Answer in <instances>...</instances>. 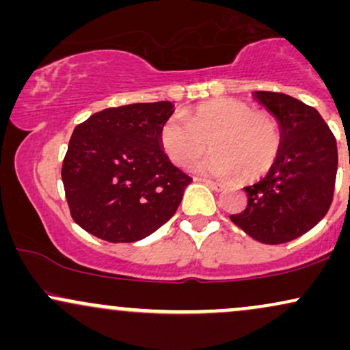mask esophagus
Listing matches in <instances>:
<instances>
[{"mask_svg":"<svg viewBox=\"0 0 350 350\" xmlns=\"http://www.w3.org/2000/svg\"><path fill=\"white\" fill-rule=\"evenodd\" d=\"M204 183H206L208 187L214 189V191H224V187H226V184L217 183V180H211V179H204Z\"/></svg>","mask_w":350,"mask_h":350,"instance_id":"34e87169","label":"esophagus"}]
</instances>
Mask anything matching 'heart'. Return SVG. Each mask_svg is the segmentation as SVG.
Masks as SVG:
<instances>
[{"mask_svg":"<svg viewBox=\"0 0 350 350\" xmlns=\"http://www.w3.org/2000/svg\"><path fill=\"white\" fill-rule=\"evenodd\" d=\"M214 152L194 170L217 178L256 179L270 171L280 152L278 122L267 111L252 110L235 98L199 103L187 120L172 115L159 130V144L176 166H187L207 151Z\"/></svg>","mask_w":350,"mask_h":350,"instance_id":"b5f03b06","label":"heart"}]
</instances>
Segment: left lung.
<instances>
[{
	"label": "left lung",
	"mask_w": 350,
	"mask_h": 350,
	"mask_svg": "<svg viewBox=\"0 0 350 350\" xmlns=\"http://www.w3.org/2000/svg\"><path fill=\"white\" fill-rule=\"evenodd\" d=\"M278 122L276 161L258 183L243 187L248 204L230 220L262 243L298 239L327 214L334 194L337 144L316 108L278 92H253Z\"/></svg>",
	"instance_id": "1"
}]
</instances>
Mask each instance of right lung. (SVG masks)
<instances>
[{
	"label": "right lung",
	"instance_id": "1",
	"mask_svg": "<svg viewBox=\"0 0 350 350\" xmlns=\"http://www.w3.org/2000/svg\"><path fill=\"white\" fill-rule=\"evenodd\" d=\"M171 102L131 103L75 126L62 163L70 215L111 243L138 242L178 211L191 178L170 161L159 130Z\"/></svg>",
	"mask_w": 350,
	"mask_h": 350
}]
</instances>
